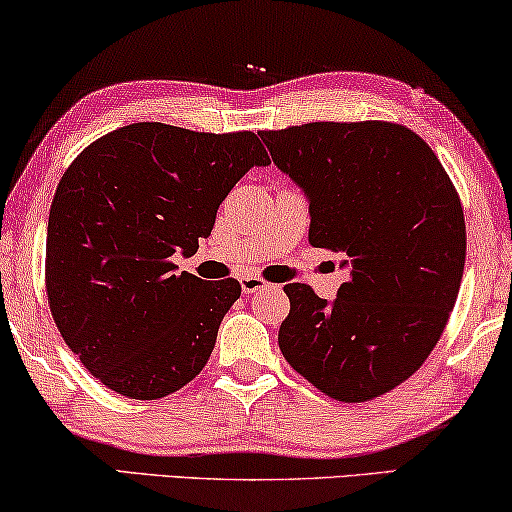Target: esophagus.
<instances>
[{
  "label": "esophagus",
  "instance_id": "1",
  "mask_svg": "<svg viewBox=\"0 0 512 512\" xmlns=\"http://www.w3.org/2000/svg\"><path fill=\"white\" fill-rule=\"evenodd\" d=\"M264 287H269V283H266V280H262L259 276H253V273H248V276L241 278L243 294H255L259 290H264Z\"/></svg>",
  "mask_w": 512,
  "mask_h": 512
}]
</instances>
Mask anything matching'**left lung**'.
<instances>
[{"label":"left lung","instance_id":"8db88e82","mask_svg":"<svg viewBox=\"0 0 512 512\" xmlns=\"http://www.w3.org/2000/svg\"><path fill=\"white\" fill-rule=\"evenodd\" d=\"M301 187L308 241L341 253L334 301L285 285L287 362L338 401L390 392L424 364L455 308L466 259L462 201L427 143L394 122H308L259 132Z\"/></svg>","mask_w":512,"mask_h":512}]
</instances>
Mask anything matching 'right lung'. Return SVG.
Here are the masks:
<instances>
[{
  "mask_svg": "<svg viewBox=\"0 0 512 512\" xmlns=\"http://www.w3.org/2000/svg\"><path fill=\"white\" fill-rule=\"evenodd\" d=\"M269 155L253 132L134 122L90 143L48 215L46 292L64 343L109 390L162 399L204 369L234 278L174 264L197 253L232 187Z\"/></svg>",
  "mask_w": 512,
  "mask_h": 512,
  "instance_id": "obj_1",
  "label": "right lung"
}]
</instances>
